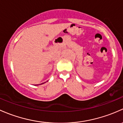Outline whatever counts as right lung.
<instances>
[{
    "label": "right lung",
    "instance_id": "add662e5",
    "mask_svg": "<svg viewBox=\"0 0 123 123\" xmlns=\"http://www.w3.org/2000/svg\"><path fill=\"white\" fill-rule=\"evenodd\" d=\"M43 83H41V84H43Z\"/></svg>",
    "mask_w": 123,
    "mask_h": 123
}]
</instances>
